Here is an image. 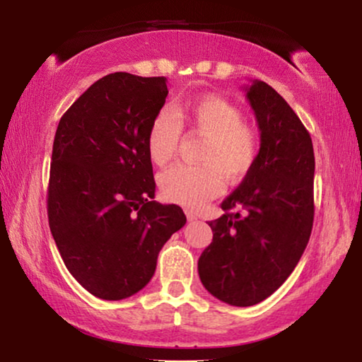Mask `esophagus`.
<instances>
[{"mask_svg": "<svg viewBox=\"0 0 362 362\" xmlns=\"http://www.w3.org/2000/svg\"><path fill=\"white\" fill-rule=\"evenodd\" d=\"M186 217H187V222H194L197 219V217L192 214L191 211H186Z\"/></svg>", "mask_w": 362, "mask_h": 362, "instance_id": "1", "label": "esophagus"}]
</instances>
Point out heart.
Returning a JSON list of instances; mask_svg holds the SVG:
<instances>
[{
  "label": "heart",
  "instance_id": "1",
  "mask_svg": "<svg viewBox=\"0 0 362 362\" xmlns=\"http://www.w3.org/2000/svg\"><path fill=\"white\" fill-rule=\"evenodd\" d=\"M240 108L219 95H201L186 103L176 113L163 107L153 117L146 133V150L158 166L175 156L181 140V122L206 135L202 165H175L158 177L161 196L166 201L197 209L221 194L224 176L239 181L254 168L260 150V136L255 127L242 122Z\"/></svg>",
  "mask_w": 362,
  "mask_h": 362
}]
</instances>
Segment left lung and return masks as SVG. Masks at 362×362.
<instances>
[{
    "label": "left lung",
    "instance_id": "left-lung-1",
    "mask_svg": "<svg viewBox=\"0 0 362 362\" xmlns=\"http://www.w3.org/2000/svg\"><path fill=\"white\" fill-rule=\"evenodd\" d=\"M260 150L240 186L211 221L212 242L197 262L204 288L232 306L264 301L303 255L313 227L315 153L310 133L269 83L252 81Z\"/></svg>",
    "mask_w": 362,
    "mask_h": 362
}]
</instances>
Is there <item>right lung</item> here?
Masks as SVG:
<instances>
[{
  "label": "right lung",
  "instance_id": "1",
  "mask_svg": "<svg viewBox=\"0 0 362 362\" xmlns=\"http://www.w3.org/2000/svg\"><path fill=\"white\" fill-rule=\"evenodd\" d=\"M166 95V77L108 74L57 125L49 227L67 270L97 298L138 293L155 274L161 247L186 224L180 206L153 201L146 133Z\"/></svg>",
  "mask_w": 362,
  "mask_h": 362
}]
</instances>
